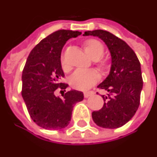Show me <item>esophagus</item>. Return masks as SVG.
I'll use <instances>...</instances> for the list:
<instances>
[{"instance_id":"34e87169","label":"esophagus","mask_w":157,"mask_h":157,"mask_svg":"<svg viewBox=\"0 0 157 157\" xmlns=\"http://www.w3.org/2000/svg\"><path fill=\"white\" fill-rule=\"evenodd\" d=\"M93 94H94V92H86V93H84V97L88 98Z\"/></svg>"}]
</instances>
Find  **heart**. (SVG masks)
<instances>
[{
    "label": "heart",
    "instance_id": "b5f03b06",
    "mask_svg": "<svg viewBox=\"0 0 157 157\" xmlns=\"http://www.w3.org/2000/svg\"><path fill=\"white\" fill-rule=\"evenodd\" d=\"M84 48L92 58L100 59L104 53L103 45L97 40H89L84 45ZM63 67H65V60L61 59ZM99 75L93 69H77L70 77V83L72 87L78 90H86L93 86L98 81Z\"/></svg>",
    "mask_w": 157,
    "mask_h": 157
}]
</instances>
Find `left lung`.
Wrapping results in <instances>:
<instances>
[{"label":"left lung","mask_w":157,"mask_h":157,"mask_svg":"<svg viewBox=\"0 0 157 157\" xmlns=\"http://www.w3.org/2000/svg\"><path fill=\"white\" fill-rule=\"evenodd\" d=\"M83 36L101 39L111 56L109 75L98 86L107 92L106 95H102L105 104L101 109L92 113L93 120L101 128H120L132 119L140 106L143 88L140 61L124 40L108 31L88 30Z\"/></svg>","instance_id":"obj_1"}]
</instances>
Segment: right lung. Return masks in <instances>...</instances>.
<instances>
[{
  "mask_svg": "<svg viewBox=\"0 0 157 157\" xmlns=\"http://www.w3.org/2000/svg\"><path fill=\"white\" fill-rule=\"evenodd\" d=\"M82 34L60 29L41 40L33 48L22 75V97L32 120L45 129L59 130L70 124L75 103L83 100V93L71 90L55 96L57 88L65 89L60 82L64 76L61 65V52L69 39Z\"/></svg>",
  "mask_w": 157,
  "mask_h": 157,
  "instance_id": "add662e5",
  "label": "right lung"
}]
</instances>
